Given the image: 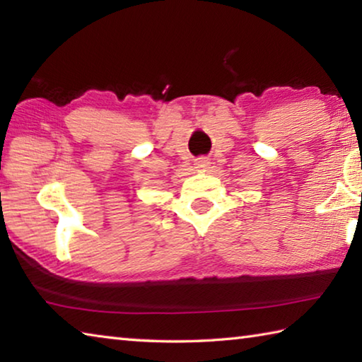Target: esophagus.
I'll return each mask as SVG.
<instances>
[{
	"label": "esophagus",
	"instance_id": "1",
	"mask_svg": "<svg viewBox=\"0 0 362 362\" xmlns=\"http://www.w3.org/2000/svg\"><path fill=\"white\" fill-rule=\"evenodd\" d=\"M207 166H209V158H206V156H199V158H196V159H194V168L203 169V168H207Z\"/></svg>",
	"mask_w": 362,
	"mask_h": 362
}]
</instances>
